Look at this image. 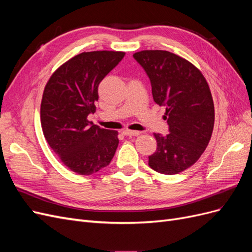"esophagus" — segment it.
Segmentation results:
<instances>
[{"mask_svg": "<svg viewBox=\"0 0 252 252\" xmlns=\"http://www.w3.org/2000/svg\"><path fill=\"white\" fill-rule=\"evenodd\" d=\"M141 133H142L141 131L129 130V129H125V130H123V134L127 135V136H136V135H140Z\"/></svg>", "mask_w": 252, "mask_h": 252, "instance_id": "34e87169", "label": "esophagus"}]
</instances>
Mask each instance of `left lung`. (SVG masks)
I'll return each instance as SVG.
<instances>
[{"mask_svg": "<svg viewBox=\"0 0 252 252\" xmlns=\"http://www.w3.org/2000/svg\"><path fill=\"white\" fill-rule=\"evenodd\" d=\"M133 58L150 79L154 101L165 106L169 125L166 135L155 133L157 150L148 157L150 168L177 174L203 155L215 125V105L208 83L189 61L166 50H142Z\"/></svg>", "mask_w": 252, "mask_h": 252, "instance_id": "left-lung-1", "label": "left lung"}]
</instances>
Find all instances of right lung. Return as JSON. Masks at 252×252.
<instances>
[{
	"instance_id": "obj_1",
	"label": "right lung",
	"mask_w": 252,
	"mask_h": 252,
	"mask_svg": "<svg viewBox=\"0 0 252 252\" xmlns=\"http://www.w3.org/2000/svg\"><path fill=\"white\" fill-rule=\"evenodd\" d=\"M123 51L82 52L61 65L45 86L41 125L50 148L71 171L89 175L108 166L119 145L118 131L88 121L95 112L97 87L124 58Z\"/></svg>"
}]
</instances>
